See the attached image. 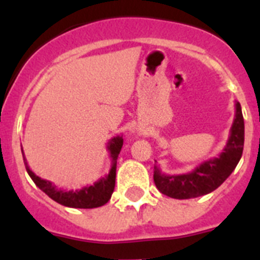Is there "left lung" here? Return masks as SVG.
Wrapping results in <instances>:
<instances>
[{
	"label": "left lung",
	"instance_id": "8db88e82",
	"mask_svg": "<svg viewBox=\"0 0 260 260\" xmlns=\"http://www.w3.org/2000/svg\"><path fill=\"white\" fill-rule=\"evenodd\" d=\"M245 123L240 103H236L228 142L217 157L203 161L189 173L165 174L155 165L153 181L161 194L174 199L198 198L216 190L236 169L243 151Z\"/></svg>",
	"mask_w": 260,
	"mask_h": 260
}]
</instances>
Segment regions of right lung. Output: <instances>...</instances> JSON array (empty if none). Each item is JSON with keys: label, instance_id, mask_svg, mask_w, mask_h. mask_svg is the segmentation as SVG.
Wrapping results in <instances>:
<instances>
[{"label": "right lung", "instance_id": "add662e5", "mask_svg": "<svg viewBox=\"0 0 260 260\" xmlns=\"http://www.w3.org/2000/svg\"><path fill=\"white\" fill-rule=\"evenodd\" d=\"M123 144L122 135L113 137L108 142L107 150L109 151V155L112 157V167L109 169V173L105 177H102L100 180L96 181L93 185L84 186L80 190H62L58 189L56 185L50 181L43 180L39 176H36L34 172L29 169L27 160L23 153V161L26 165V171L28 176L31 177L32 181L35 182L41 191L53 199L57 203L65 206V207L71 208H96L102 207L110 199L113 194L114 185H116V168H117V158H118L121 148Z\"/></svg>", "mask_w": 260, "mask_h": 260}]
</instances>
